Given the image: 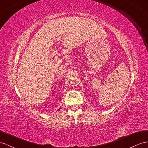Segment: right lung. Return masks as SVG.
Returning <instances> with one entry per match:
<instances>
[{"mask_svg": "<svg viewBox=\"0 0 148 148\" xmlns=\"http://www.w3.org/2000/svg\"><path fill=\"white\" fill-rule=\"evenodd\" d=\"M59 109H58V110H59Z\"/></svg>", "mask_w": 148, "mask_h": 148, "instance_id": "right-lung-1", "label": "right lung"}]
</instances>
